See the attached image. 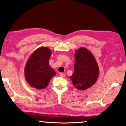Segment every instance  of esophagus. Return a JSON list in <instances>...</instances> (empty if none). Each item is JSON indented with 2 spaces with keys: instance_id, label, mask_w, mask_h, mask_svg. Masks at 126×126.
<instances>
[{
  "instance_id": "34e87169",
  "label": "esophagus",
  "mask_w": 126,
  "mask_h": 126,
  "mask_svg": "<svg viewBox=\"0 0 126 126\" xmlns=\"http://www.w3.org/2000/svg\"><path fill=\"white\" fill-rule=\"evenodd\" d=\"M59 76L61 77H65V75L64 73H61L59 74Z\"/></svg>"
}]
</instances>
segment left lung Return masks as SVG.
I'll list each match as a JSON object with an SVG mask.
<instances>
[{"label":"left lung","mask_w":126,"mask_h":126,"mask_svg":"<svg viewBox=\"0 0 126 126\" xmlns=\"http://www.w3.org/2000/svg\"><path fill=\"white\" fill-rule=\"evenodd\" d=\"M74 72L70 79L76 88L85 90L96 82L99 68L95 58L90 51L80 47L75 51Z\"/></svg>","instance_id":"1"}]
</instances>
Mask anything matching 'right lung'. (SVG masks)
Instances as JSON below:
<instances>
[{"label":"right lung","instance_id":"obj_1","mask_svg":"<svg viewBox=\"0 0 126 126\" xmlns=\"http://www.w3.org/2000/svg\"><path fill=\"white\" fill-rule=\"evenodd\" d=\"M51 50L45 47L36 49L28 59L25 67L26 81L32 87L42 90L46 88L56 75L49 65Z\"/></svg>","mask_w":126,"mask_h":126}]
</instances>
